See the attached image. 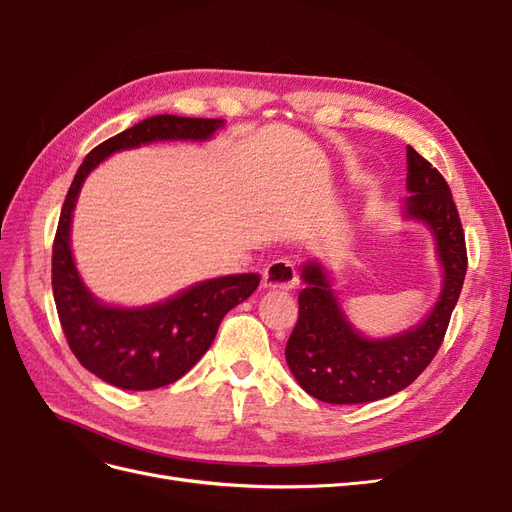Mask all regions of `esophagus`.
Here are the masks:
<instances>
[{"label":"esophagus","instance_id":"34e87169","mask_svg":"<svg viewBox=\"0 0 512 512\" xmlns=\"http://www.w3.org/2000/svg\"><path fill=\"white\" fill-rule=\"evenodd\" d=\"M294 284H297V267L292 260H273L262 273V286L269 290H290Z\"/></svg>","mask_w":512,"mask_h":512}]
</instances>
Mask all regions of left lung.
<instances>
[{
	"label": "left lung",
	"instance_id": "1",
	"mask_svg": "<svg viewBox=\"0 0 512 512\" xmlns=\"http://www.w3.org/2000/svg\"><path fill=\"white\" fill-rule=\"evenodd\" d=\"M406 156L410 196L404 213L425 222L436 237L444 269L440 299L418 327L395 337L367 339L346 320L320 262H307L301 271L305 288L299 292V318L288 337L286 361L303 391L327 404L384 399L421 376L442 346L466 280V235L451 188L412 147Z\"/></svg>",
	"mask_w": 512,
	"mask_h": 512
}]
</instances>
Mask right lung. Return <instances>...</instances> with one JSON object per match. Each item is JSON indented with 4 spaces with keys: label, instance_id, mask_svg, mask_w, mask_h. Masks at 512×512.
<instances>
[{
    "label": "right lung",
    "instance_id": "right-lung-1",
    "mask_svg": "<svg viewBox=\"0 0 512 512\" xmlns=\"http://www.w3.org/2000/svg\"><path fill=\"white\" fill-rule=\"evenodd\" d=\"M222 119L156 115L108 138L87 153L61 207L53 241V297L61 329L79 363L100 380L126 391L160 389L198 363L222 318L258 288V273L200 282L158 305L121 309L91 297L70 250V222L85 177L121 149L153 141H205Z\"/></svg>",
    "mask_w": 512,
    "mask_h": 512
}]
</instances>
